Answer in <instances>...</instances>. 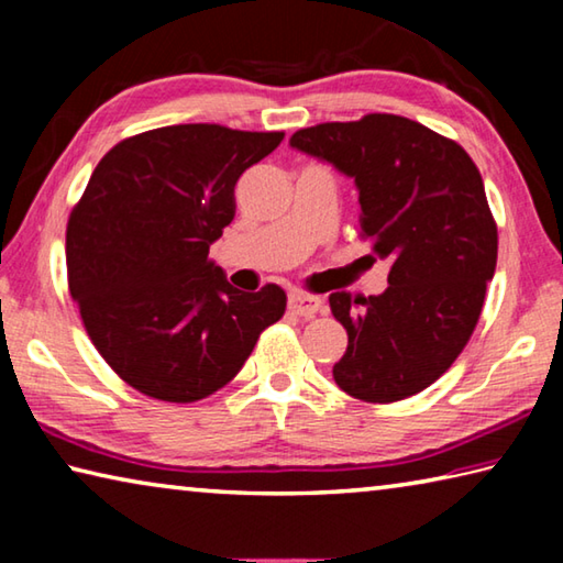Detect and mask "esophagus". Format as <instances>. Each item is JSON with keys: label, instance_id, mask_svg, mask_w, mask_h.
Instances as JSON below:
<instances>
[{"label": "esophagus", "instance_id": "obj_1", "mask_svg": "<svg viewBox=\"0 0 563 563\" xmlns=\"http://www.w3.org/2000/svg\"><path fill=\"white\" fill-rule=\"evenodd\" d=\"M288 308L292 312H298L300 318H312L322 308V300L318 298V295H308V292L295 290V292L288 295Z\"/></svg>", "mask_w": 563, "mask_h": 563}]
</instances>
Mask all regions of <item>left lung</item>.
Returning a JSON list of instances; mask_svg holds the SVG:
<instances>
[{
	"instance_id": "left-lung-1",
	"label": "left lung",
	"mask_w": 563,
	"mask_h": 563,
	"mask_svg": "<svg viewBox=\"0 0 563 563\" xmlns=\"http://www.w3.org/2000/svg\"><path fill=\"white\" fill-rule=\"evenodd\" d=\"M290 146L355 180L362 233L393 261L385 292L330 295L347 330L332 377L365 402L422 393L472 338L497 268L479 170L460 144L395 113L300 129Z\"/></svg>"
}]
</instances>
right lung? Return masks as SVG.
Returning <instances> with one entry per match:
<instances>
[{"mask_svg": "<svg viewBox=\"0 0 563 563\" xmlns=\"http://www.w3.org/2000/svg\"><path fill=\"white\" fill-rule=\"evenodd\" d=\"M285 133L178 123L121 141L99 161L66 228L69 290L121 379L164 402L231 383L285 292H243L208 261L233 221V188Z\"/></svg>", "mask_w": 563, "mask_h": 563, "instance_id": "1", "label": "right lung"}]
</instances>
